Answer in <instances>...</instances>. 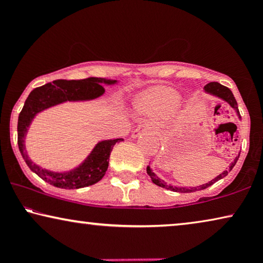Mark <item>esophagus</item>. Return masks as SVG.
I'll return each instance as SVG.
<instances>
[{"label":"esophagus","instance_id":"obj_1","mask_svg":"<svg viewBox=\"0 0 263 263\" xmlns=\"http://www.w3.org/2000/svg\"><path fill=\"white\" fill-rule=\"evenodd\" d=\"M143 132H153V133H156L157 129L153 128V127H151V125L140 124V125H138V127L135 128V130L132 133V138H133V139H136V138H138V136H139L140 134H141V133H143Z\"/></svg>","mask_w":263,"mask_h":263}]
</instances>
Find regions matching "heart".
Listing matches in <instances>:
<instances>
[{
  "instance_id": "1",
  "label": "heart",
  "mask_w": 263,
  "mask_h": 263,
  "mask_svg": "<svg viewBox=\"0 0 263 263\" xmlns=\"http://www.w3.org/2000/svg\"><path fill=\"white\" fill-rule=\"evenodd\" d=\"M177 102V93L168 89H157L142 96L138 102V105L140 109L145 111H164L171 109Z\"/></svg>"
}]
</instances>
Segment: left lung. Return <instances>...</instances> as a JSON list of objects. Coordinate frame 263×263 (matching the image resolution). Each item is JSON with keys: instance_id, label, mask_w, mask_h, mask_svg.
<instances>
[{"instance_id": "8db88e82", "label": "left lung", "mask_w": 263, "mask_h": 263, "mask_svg": "<svg viewBox=\"0 0 263 263\" xmlns=\"http://www.w3.org/2000/svg\"><path fill=\"white\" fill-rule=\"evenodd\" d=\"M204 92L210 93V95H213L215 97H218V98H220L222 100H225V102H228L230 105H231L233 109L237 111V114H238V116H239L238 105H237V102H236L235 97H233L231 89L226 87V86H222V85L219 84V82H210V84H207L206 86H204ZM238 158H239V156L236 157V159L233 160V163L230 165L229 170H225L224 172H221V174L219 175L218 177H215L214 179H212L211 182L206 183V184H202V185H199V186H193V188H183V186H174V185H171V184H166V182L161 181L160 178H158L157 176L153 174L149 166H147V174H148L149 177L152 178V182L154 183V184L159 185V186H161V188L172 190V192H178V193H193V192H196V190L206 189L210 185L214 184V183L217 182V181H219V179L224 178L225 176L228 175L229 172L232 170L233 166H235L236 163H237V160H238Z\"/></svg>"}]
</instances>
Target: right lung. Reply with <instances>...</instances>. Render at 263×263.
Returning a JSON list of instances; mask_svg holds the SVG:
<instances>
[{"label": "right lung", "mask_w": 263, "mask_h": 263, "mask_svg": "<svg viewBox=\"0 0 263 263\" xmlns=\"http://www.w3.org/2000/svg\"><path fill=\"white\" fill-rule=\"evenodd\" d=\"M116 80H106L102 78H87L82 80H55L41 87L34 88L28 95L25 105L17 120V145L27 166L34 174L50 184L62 189H79L95 184L104 177L109 166L110 153L112 147L123 139L105 140L96 145L91 154L84 163L68 172H52L39 167L32 163L25 148V136L35 115L48 107L64 102L91 100L98 98L105 92L103 84L114 85Z\"/></svg>", "instance_id": "obj_1"}]
</instances>
